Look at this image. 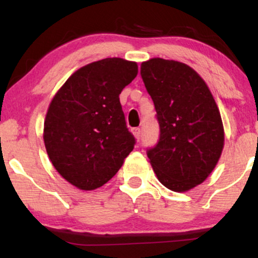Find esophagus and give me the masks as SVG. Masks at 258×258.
Returning <instances> with one entry per match:
<instances>
[{
	"label": "esophagus",
	"instance_id": "34e87169",
	"mask_svg": "<svg viewBox=\"0 0 258 258\" xmlns=\"http://www.w3.org/2000/svg\"><path fill=\"white\" fill-rule=\"evenodd\" d=\"M141 132H142L141 128H138V127H135V128H132V133L135 135V137L137 138L138 141L141 139Z\"/></svg>",
	"mask_w": 258,
	"mask_h": 258
}]
</instances>
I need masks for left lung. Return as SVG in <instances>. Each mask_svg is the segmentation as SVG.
Masks as SVG:
<instances>
[{"instance_id":"8db88e82","label":"left lung","mask_w":258,"mask_h":258,"mask_svg":"<svg viewBox=\"0 0 258 258\" xmlns=\"http://www.w3.org/2000/svg\"><path fill=\"white\" fill-rule=\"evenodd\" d=\"M159 122L158 143L147 150L160 182L173 191L200 184L220 159L224 131L220 110L199 74L186 64L153 58L141 65Z\"/></svg>"}]
</instances>
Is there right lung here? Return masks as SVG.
I'll return each mask as SVG.
<instances>
[{
	"mask_svg": "<svg viewBox=\"0 0 258 258\" xmlns=\"http://www.w3.org/2000/svg\"><path fill=\"white\" fill-rule=\"evenodd\" d=\"M135 61L106 58L74 73L49 104L43 141L59 174L82 190L105 184L132 152L119 94L137 76Z\"/></svg>",
	"mask_w": 258,
	"mask_h": 258,
	"instance_id": "1",
	"label": "right lung"
}]
</instances>
